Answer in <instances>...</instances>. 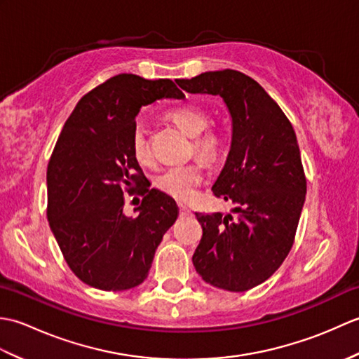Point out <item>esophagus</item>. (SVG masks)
<instances>
[{"instance_id": "1", "label": "esophagus", "mask_w": 359, "mask_h": 359, "mask_svg": "<svg viewBox=\"0 0 359 359\" xmlns=\"http://www.w3.org/2000/svg\"><path fill=\"white\" fill-rule=\"evenodd\" d=\"M179 211H180V216H188V215H191V211H189V208H187L185 205H179Z\"/></svg>"}]
</instances>
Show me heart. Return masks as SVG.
Returning a JSON list of instances; mask_svg holds the SVG:
<instances>
[{"label": "heart", "mask_w": 359, "mask_h": 359, "mask_svg": "<svg viewBox=\"0 0 359 359\" xmlns=\"http://www.w3.org/2000/svg\"><path fill=\"white\" fill-rule=\"evenodd\" d=\"M170 118L182 133L193 139L194 154L203 162H215L222 149V140L216 131L207 129L210 126V116L199 106L187 104L175 108L170 112ZM133 156L139 163L151 162V151L147 134L143 128H135L131 140ZM203 179L202 168L199 165H187L179 168H170L156 177V188L165 196L187 203L194 197L196 188Z\"/></svg>", "instance_id": "obj_1"}]
</instances>
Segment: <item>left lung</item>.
Segmentation results:
<instances>
[{"label": "left lung", "instance_id": "left-lung-1", "mask_svg": "<svg viewBox=\"0 0 359 359\" xmlns=\"http://www.w3.org/2000/svg\"><path fill=\"white\" fill-rule=\"evenodd\" d=\"M175 81L189 94L222 97L230 111L231 148L211 189L231 201L238 216L196 212L203 234L193 264L208 284L245 292L269 279L293 247L307 193L294 129L265 89L239 71Z\"/></svg>", "mask_w": 359, "mask_h": 359}]
</instances>
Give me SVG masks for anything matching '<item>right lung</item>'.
Masks as SVG:
<instances>
[{
    "label": "right lung",
    "instance_id": "1",
    "mask_svg": "<svg viewBox=\"0 0 359 359\" xmlns=\"http://www.w3.org/2000/svg\"><path fill=\"white\" fill-rule=\"evenodd\" d=\"M170 79L120 74L81 97L48 165V220L75 276L120 292L148 278L152 259L179 216L133 156L135 117L160 98H184ZM144 196L140 215L124 216L125 191Z\"/></svg>",
    "mask_w": 359,
    "mask_h": 359
}]
</instances>
